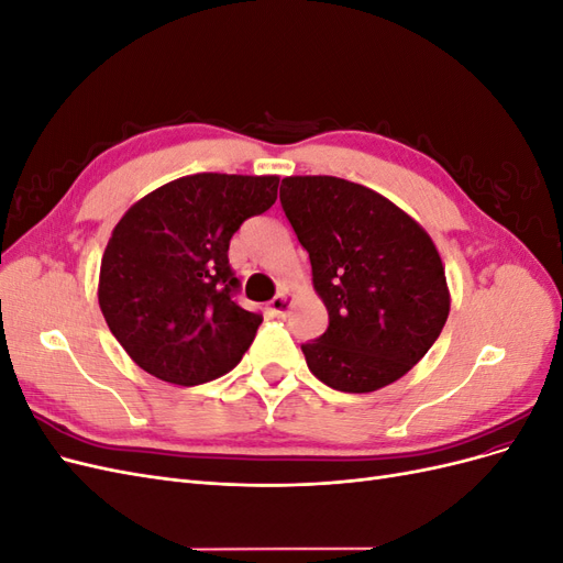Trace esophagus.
<instances>
[{
    "instance_id": "esophagus-1",
    "label": "esophagus",
    "mask_w": 563,
    "mask_h": 563,
    "mask_svg": "<svg viewBox=\"0 0 563 563\" xmlns=\"http://www.w3.org/2000/svg\"><path fill=\"white\" fill-rule=\"evenodd\" d=\"M288 308H291V298H288L286 291H279L275 298L269 300V310L275 317H284L288 312Z\"/></svg>"
}]
</instances>
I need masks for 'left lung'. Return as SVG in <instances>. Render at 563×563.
I'll list each match as a JSON object with an SVG mask.
<instances>
[{
	"label": "left lung",
	"mask_w": 563,
	"mask_h": 563,
	"mask_svg": "<svg viewBox=\"0 0 563 563\" xmlns=\"http://www.w3.org/2000/svg\"><path fill=\"white\" fill-rule=\"evenodd\" d=\"M279 201L329 310V329L300 345L310 371L356 395L399 380L449 319L430 234L383 195L333 176L284 178Z\"/></svg>",
	"instance_id": "left-lung-1"
}]
</instances>
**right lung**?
<instances>
[{"label":"right lung","mask_w":563,"mask_h":563,"mask_svg":"<svg viewBox=\"0 0 563 563\" xmlns=\"http://www.w3.org/2000/svg\"><path fill=\"white\" fill-rule=\"evenodd\" d=\"M277 176L195 174L162 185L119 220L100 263L112 335L150 376L192 387L242 362L263 317L234 296L232 234L277 199Z\"/></svg>","instance_id":"1"}]
</instances>
